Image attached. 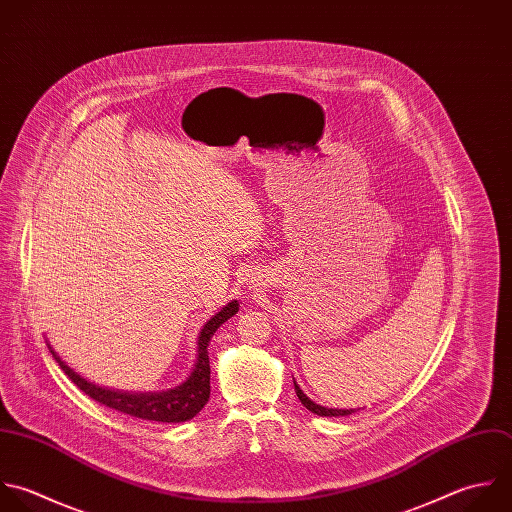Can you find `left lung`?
<instances>
[{
	"instance_id": "8db88e82",
	"label": "left lung",
	"mask_w": 512,
	"mask_h": 512,
	"mask_svg": "<svg viewBox=\"0 0 512 512\" xmlns=\"http://www.w3.org/2000/svg\"><path fill=\"white\" fill-rule=\"evenodd\" d=\"M295 393H297L299 401L303 403V407H307L311 413H315V415H319V417H347V415L357 413V409H327V407L317 405L315 401H311V399L301 391V387L297 385V381H295Z\"/></svg>"
}]
</instances>
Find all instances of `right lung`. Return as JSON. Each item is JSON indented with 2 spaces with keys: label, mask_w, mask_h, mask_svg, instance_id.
<instances>
[{
  "label": "right lung",
  "mask_w": 512,
  "mask_h": 512,
  "mask_svg": "<svg viewBox=\"0 0 512 512\" xmlns=\"http://www.w3.org/2000/svg\"><path fill=\"white\" fill-rule=\"evenodd\" d=\"M239 311V303L231 301L227 303L219 313H215L199 331L197 337V357H195V365L189 373V377L167 391H153V393H129V391H119V389H107V387H99L91 381H87L85 377H81L79 373H75L65 361H61V357L55 353V349L47 343L53 359L59 363L61 371L71 379V383H75L77 389H81L87 397H91L93 401L115 409L119 413L143 419V421H157V423H185L189 419H193L209 401V393H211V369H209V341L213 337V333L227 321L231 319L235 313Z\"/></svg>",
  "instance_id": "right-lung-1"
}]
</instances>
